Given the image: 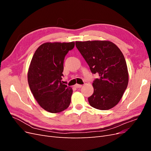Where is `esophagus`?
<instances>
[{"instance_id":"esophagus-1","label":"esophagus","mask_w":151,"mask_h":151,"mask_svg":"<svg viewBox=\"0 0 151 151\" xmlns=\"http://www.w3.org/2000/svg\"><path fill=\"white\" fill-rule=\"evenodd\" d=\"M82 86H83V85H81V84H76L75 85V87H76V88H81Z\"/></svg>"}]
</instances>
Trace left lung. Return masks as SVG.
I'll use <instances>...</instances> for the list:
<instances>
[{"label": "left lung", "instance_id": "obj_1", "mask_svg": "<svg viewBox=\"0 0 151 151\" xmlns=\"http://www.w3.org/2000/svg\"><path fill=\"white\" fill-rule=\"evenodd\" d=\"M76 46L98 78L93 83L94 93L88 98L91 106L107 110L119 103L129 83L124 56L109 41L76 42Z\"/></svg>", "mask_w": 151, "mask_h": 151}]
</instances>
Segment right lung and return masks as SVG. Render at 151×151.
<instances>
[{
  "mask_svg": "<svg viewBox=\"0 0 151 151\" xmlns=\"http://www.w3.org/2000/svg\"><path fill=\"white\" fill-rule=\"evenodd\" d=\"M75 43L47 42L36 50L28 72V81L40 106L52 113L61 112L70 103L72 89L62 80L63 60Z\"/></svg>",
  "mask_w": 151,
  "mask_h": 151,
  "instance_id": "1",
  "label": "right lung"
}]
</instances>
